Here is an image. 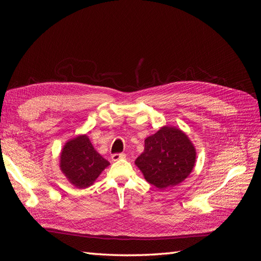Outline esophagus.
Here are the masks:
<instances>
[{
	"instance_id": "esophagus-1",
	"label": "esophagus",
	"mask_w": 261,
	"mask_h": 261,
	"mask_svg": "<svg viewBox=\"0 0 261 261\" xmlns=\"http://www.w3.org/2000/svg\"><path fill=\"white\" fill-rule=\"evenodd\" d=\"M125 156H126L125 153H114V154H112V161H117V160L124 159Z\"/></svg>"
}]
</instances>
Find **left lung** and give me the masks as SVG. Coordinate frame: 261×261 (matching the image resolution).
Here are the masks:
<instances>
[{
    "instance_id": "8db88e82",
    "label": "left lung",
    "mask_w": 261,
    "mask_h": 261,
    "mask_svg": "<svg viewBox=\"0 0 261 261\" xmlns=\"http://www.w3.org/2000/svg\"><path fill=\"white\" fill-rule=\"evenodd\" d=\"M196 151L185 134L164 126L145 140V150L135 161L148 183L167 188L183 181L192 172Z\"/></svg>"
}]
</instances>
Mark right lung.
<instances>
[{"instance_id": "obj_1", "label": "right lung", "mask_w": 261, "mask_h": 261, "mask_svg": "<svg viewBox=\"0 0 261 261\" xmlns=\"http://www.w3.org/2000/svg\"><path fill=\"white\" fill-rule=\"evenodd\" d=\"M61 170L77 188L90 186L110 164L92 147L86 135L76 137L63 148Z\"/></svg>"}]
</instances>
